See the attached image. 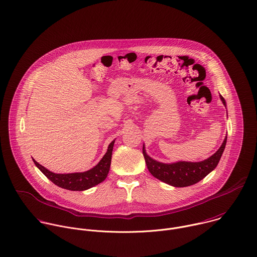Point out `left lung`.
<instances>
[{"mask_svg": "<svg viewBox=\"0 0 257 257\" xmlns=\"http://www.w3.org/2000/svg\"><path fill=\"white\" fill-rule=\"evenodd\" d=\"M220 98L224 105H226L225 100L222 95ZM227 138H225L222 146L219 150L211 156L209 159L198 162V163H191V162H178L174 164H163L153 160L146 154L145 148L143 147V155L145 157V161L150 173L157 179L172 185L174 187H187L194 185L204 179L211 171H213L224 152L226 146Z\"/></svg>", "mask_w": 257, "mask_h": 257, "instance_id": "1", "label": "left lung"}]
</instances>
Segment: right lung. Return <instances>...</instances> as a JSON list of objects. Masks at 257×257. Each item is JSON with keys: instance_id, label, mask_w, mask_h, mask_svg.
<instances>
[{"instance_id": "1", "label": "right lung", "mask_w": 257, "mask_h": 257, "mask_svg": "<svg viewBox=\"0 0 257 257\" xmlns=\"http://www.w3.org/2000/svg\"><path fill=\"white\" fill-rule=\"evenodd\" d=\"M114 141L108 146V150L100 162L91 170L83 173H73V174H55L44 168L42 165L34 160L37 168L55 185L66 190L71 191H83L87 190L95 185H98L105 180L109 172L111 155L113 149Z\"/></svg>"}]
</instances>
